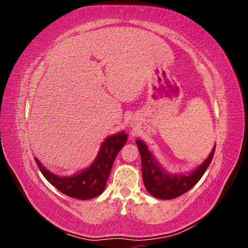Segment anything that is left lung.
<instances>
[{"instance_id":"8db88e82","label":"left lung","mask_w":248,"mask_h":248,"mask_svg":"<svg viewBox=\"0 0 248 248\" xmlns=\"http://www.w3.org/2000/svg\"><path fill=\"white\" fill-rule=\"evenodd\" d=\"M141 159V174L144 185L149 193L160 200H171L182 196L196 185L205 174L215 152V146L208 158L190 174H170L158 163L147 145L140 140H136Z\"/></svg>"}]
</instances>
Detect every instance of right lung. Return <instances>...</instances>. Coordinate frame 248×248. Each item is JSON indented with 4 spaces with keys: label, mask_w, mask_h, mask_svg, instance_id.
<instances>
[{
    "label": "right lung",
    "mask_w": 248,
    "mask_h": 248,
    "mask_svg": "<svg viewBox=\"0 0 248 248\" xmlns=\"http://www.w3.org/2000/svg\"><path fill=\"white\" fill-rule=\"evenodd\" d=\"M127 140L123 131L106 139L91 166L70 177H60L52 174L35 157V161L42 175L58 190L78 200H90L98 197L106 188L112 164L119 151Z\"/></svg>",
    "instance_id": "1"
}]
</instances>
